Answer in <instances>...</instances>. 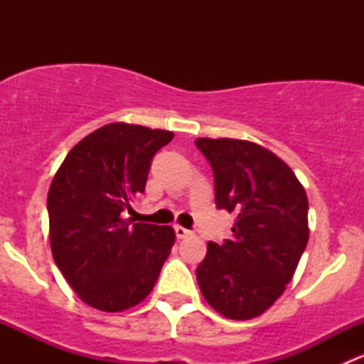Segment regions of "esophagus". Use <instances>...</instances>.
<instances>
[{"label": "esophagus", "instance_id": "esophagus-1", "mask_svg": "<svg viewBox=\"0 0 364 364\" xmlns=\"http://www.w3.org/2000/svg\"><path fill=\"white\" fill-rule=\"evenodd\" d=\"M174 232H176V237H178V240H185V237L192 236V234H193L192 230L185 229V227H181V225H176Z\"/></svg>", "mask_w": 364, "mask_h": 364}]
</instances>
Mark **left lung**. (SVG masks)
<instances>
[{
  "label": "left lung",
  "mask_w": 364,
  "mask_h": 364,
  "mask_svg": "<svg viewBox=\"0 0 364 364\" xmlns=\"http://www.w3.org/2000/svg\"><path fill=\"white\" fill-rule=\"evenodd\" d=\"M215 176L216 208L236 215L232 240L208 243L203 296L223 317L264 314L285 291L308 243V199L285 161L237 139H197Z\"/></svg>",
  "instance_id": "left-lung-1"
}]
</instances>
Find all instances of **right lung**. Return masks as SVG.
Listing matches in <instances>:
<instances>
[{"label": "right lung", "mask_w": 364, "mask_h": 364, "mask_svg": "<svg viewBox=\"0 0 364 364\" xmlns=\"http://www.w3.org/2000/svg\"><path fill=\"white\" fill-rule=\"evenodd\" d=\"M174 134L111 123L73 146L49 196L50 250L70 287L102 311L141 303L155 287L174 229L132 223L124 213L144 193L151 160Z\"/></svg>", "instance_id": "1"}]
</instances>
